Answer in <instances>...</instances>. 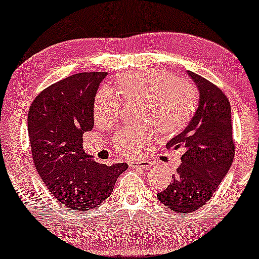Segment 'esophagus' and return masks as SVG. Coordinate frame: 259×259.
Masks as SVG:
<instances>
[{"label":"esophagus","instance_id":"1","mask_svg":"<svg viewBox=\"0 0 259 259\" xmlns=\"http://www.w3.org/2000/svg\"><path fill=\"white\" fill-rule=\"evenodd\" d=\"M130 166H132V168H139V169H148L152 166V162L149 161H131L128 162Z\"/></svg>","mask_w":259,"mask_h":259}]
</instances>
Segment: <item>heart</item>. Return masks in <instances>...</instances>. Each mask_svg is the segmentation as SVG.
Listing matches in <instances>:
<instances>
[{
	"label": "heart",
	"mask_w": 259,
	"mask_h": 259,
	"mask_svg": "<svg viewBox=\"0 0 259 259\" xmlns=\"http://www.w3.org/2000/svg\"><path fill=\"white\" fill-rule=\"evenodd\" d=\"M124 98L143 99L142 119L152 122L158 133L169 134L188 125L197 105V93L191 83L176 79L163 70H143L125 74L117 79ZM120 99L107 87L98 90L94 102L97 122L106 124L117 117ZM152 131L147 127L120 130L114 137V148L124 155H137L149 142Z\"/></svg>",
	"instance_id": "heart-1"
}]
</instances>
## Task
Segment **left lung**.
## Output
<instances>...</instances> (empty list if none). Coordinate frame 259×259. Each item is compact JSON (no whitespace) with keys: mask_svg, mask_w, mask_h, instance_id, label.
<instances>
[{"mask_svg":"<svg viewBox=\"0 0 259 259\" xmlns=\"http://www.w3.org/2000/svg\"><path fill=\"white\" fill-rule=\"evenodd\" d=\"M186 73L198 89V107L184 131L166 143V148L181 147L184 154L172 182L157 199L174 212L189 214L215 192L232 166L235 145L228 98L208 79Z\"/></svg>","mask_w":259,"mask_h":259,"instance_id":"8db88e82","label":"left lung"}]
</instances>
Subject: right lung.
Segmentation results:
<instances>
[{
	"instance_id": "right-lung-1",
	"label": "right lung",
	"mask_w": 259,
	"mask_h": 259,
	"mask_svg": "<svg viewBox=\"0 0 259 259\" xmlns=\"http://www.w3.org/2000/svg\"><path fill=\"white\" fill-rule=\"evenodd\" d=\"M107 73L71 75L42 90L30 106L27 131L33 162L51 193L68 208H95L110 197L126 163L107 166L83 149L94 127V102Z\"/></svg>"
}]
</instances>
